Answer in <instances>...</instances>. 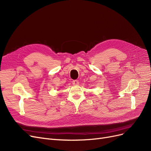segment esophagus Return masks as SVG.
I'll return each instance as SVG.
<instances>
[{"mask_svg":"<svg viewBox=\"0 0 151 151\" xmlns=\"http://www.w3.org/2000/svg\"><path fill=\"white\" fill-rule=\"evenodd\" d=\"M79 83L78 81L74 80V81H72V84L74 86H77V85H79Z\"/></svg>","mask_w":151,"mask_h":151,"instance_id":"obj_1","label":"esophagus"}]
</instances>
